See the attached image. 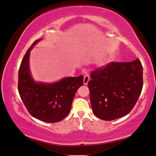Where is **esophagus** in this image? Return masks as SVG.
<instances>
[{
    "mask_svg": "<svg viewBox=\"0 0 156 156\" xmlns=\"http://www.w3.org/2000/svg\"><path fill=\"white\" fill-rule=\"evenodd\" d=\"M89 74H86L84 76V84H87L89 81Z\"/></svg>",
    "mask_w": 156,
    "mask_h": 156,
    "instance_id": "esophagus-1",
    "label": "esophagus"
}]
</instances>
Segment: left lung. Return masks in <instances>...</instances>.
Wrapping results in <instances>:
<instances>
[{
	"label": "left lung",
	"mask_w": 156,
	"mask_h": 156,
	"mask_svg": "<svg viewBox=\"0 0 156 156\" xmlns=\"http://www.w3.org/2000/svg\"><path fill=\"white\" fill-rule=\"evenodd\" d=\"M88 87L93 112L102 120L124 117L136 104L143 86L139 58L131 62H111L90 73Z\"/></svg>",
	"instance_id": "obj_1"
}]
</instances>
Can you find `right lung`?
I'll use <instances>...</instances> for the list:
<instances>
[{
	"mask_svg": "<svg viewBox=\"0 0 156 156\" xmlns=\"http://www.w3.org/2000/svg\"><path fill=\"white\" fill-rule=\"evenodd\" d=\"M31 45L21 62L18 73V92L30 115L47 123L61 121L69 114L76 90L83 84V76L66 78L53 84L36 83L30 76V51L40 41Z\"/></svg>",
	"mask_w": 156,
	"mask_h": 156,
	"instance_id": "add662e5",
	"label": "right lung"
}]
</instances>
